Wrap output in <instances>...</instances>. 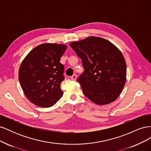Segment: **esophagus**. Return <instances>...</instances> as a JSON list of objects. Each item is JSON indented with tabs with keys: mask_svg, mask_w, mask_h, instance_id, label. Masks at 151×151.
I'll use <instances>...</instances> for the list:
<instances>
[{
	"mask_svg": "<svg viewBox=\"0 0 151 151\" xmlns=\"http://www.w3.org/2000/svg\"><path fill=\"white\" fill-rule=\"evenodd\" d=\"M70 79H71V80H72V81H76V79H77V75H76V74L72 75V76H71V77H70Z\"/></svg>",
	"mask_w": 151,
	"mask_h": 151,
	"instance_id": "esophagus-1",
	"label": "esophagus"
}]
</instances>
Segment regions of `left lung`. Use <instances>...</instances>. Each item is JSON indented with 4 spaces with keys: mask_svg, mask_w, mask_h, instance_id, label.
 <instances>
[{
    "mask_svg": "<svg viewBox=\"0 0 151 151\" xmlns=\"http://www.w3.org/2000/svg\"><path fill=\"white\" fill-rule=\"evenodd\" d=\"M69 45L82 60L84 71L77 82L86 96L98 105L116 100L127 76L126 62L118 48L107 40L94 36Z\"/></svg>",
    "mask_w": 151,
    "mask_h": 151,
    "instance_id": "obj_1",
    "label": "left lung"
}]
</instances>
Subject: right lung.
<instances>
[{
    "label": "right lung",
    "mask_w": 151,
    "mask_h": 151,
    "mask_svg": "<svg viewBox=\"0 0 151 151\" xmlns=\"http://www.w3.org/2000/svg\"><path fill=\"white\" fill-rule=\"evenodd\" d=\"M65 45L43 43L33 48L22 60L19 80L29 101L43 108L52 106L63 96L60 84L64 80V66L60 58Z\"/></svg>",
    "instance_id": "add662e5"
}]
</instances>
